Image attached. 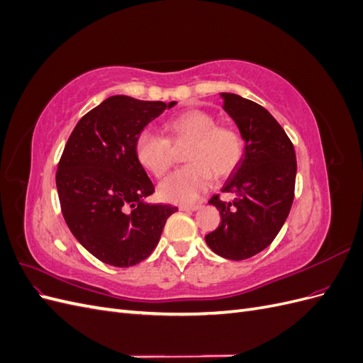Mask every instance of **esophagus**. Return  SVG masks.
<instances>
[{
	"mask_svg": "<svg viewBox=\"0 0 363 363\" xmlns=\"http://www.w3.org/2000/svg\"><path fill=\"white\" fill-rule=\"evenodd\" d=\"M201 206L200 204H183V206H180V211H183V212H195V211H199Z\"/></svg>",
	"mask_w": 363,
	"mask_h": 363,
	"instance_id": "obj_1",
	"label": "esophagus"
}]
</instances>
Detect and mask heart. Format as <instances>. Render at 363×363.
Segmentation results:
<instances>
[{
	"instance_id": "heart-1",
	"label": "heart",
	"mask_w": 363,
	"mask_h": 363,
	"mask_svg": "<svg viewBox=\"0 0 363 363\" xmlns=\"http://www.w3.org/2000/svg\"><path fill=\"white\" fill-rule=\"evenodd\" d=\"M164 131L169 140L151 130H142L135 142L139 163L156 177H162L174 162L171 147L189 142L183 168L174 171L159 186L163 200L188 204L212 183L213 172L224 177L232 172L242 159L244 142L238 131L227 125H216V119L203 111H186L168 119Z\"/></svg>"
}]
</instances>
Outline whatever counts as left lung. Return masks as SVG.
<instances>
[{
  "label": "left lung",
  "mask_w": 363,
  "mask_h": 363,
  "mask_svg": "<svg viewBox=\"0 0 363 363\" xmlns=\"http://www.w3.org/2000/svg\"><path fill=\"white\" fill-rule=\"evenodd\" d=\"M221 98L245 147L223 188L235 200L225 203L213 195L208 201L221 213V224L206 235V244L218 256L244 260L265 250L286 221L294 201L296 157L291 139L265 107L236 94L223 92Z\"/></svg>",
  "instance_id": "8db88e82"
}]
</instances>
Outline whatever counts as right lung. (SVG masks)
Instances as JSON below:
<instances>
[{"instance_id": "right-lung-1", "label": "right lung", "mask_w": 363, "mask_h": 363, "mask_svg": "<svg viewBox=\"0 0 363 363\" xmlns=\"http://www.w3.org/2000/svg\"><path fill=\"white\" fill-rule=\"evenodd\" d=\"M175 104L108 96L77 123L65 145L56 174L63 218L107 265L127 268L147 259L179 211L145 201L155 186L135 151L140 131Z\"/></svg>"}]
</instances>
